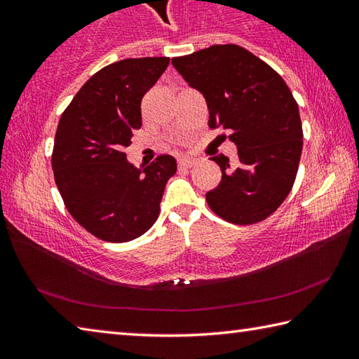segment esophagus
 <instances>
[{
	"mask_svg": "<svg viewBox=\"0 0 359 359\" xmlns=\"http://www.w3.org/2000/svg\"><path fill=\"white\" fill-rule=\"evenodd\" d=\"M193 165H194V160H191V158H187V156L179 158V168H191Z\"/></svg>",
	"mask_w": 359,
	"mask_h": 359,
	"instance_id": "esophagus-1",
	"label": "esophagus"
}]
</instances>
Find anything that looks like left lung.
<instances>
[{"label":"left lung","mask_w":359,"mask_h":359,"mask_svg":"<svg viewBox=\"0 0 359 359\" xmlns=\"http://www.w3.org/2000/svg\"><path fill=\"white\" fill-rule=\"evenodd\" d=\"M174 68L204 96L210 128L229 130L238 160L212 156L222 180L205 193L223 220L252 224L278 209L293 188L302 151L299 107L283 79L236 44L210 46L172 58Z\"/></svg>","instance_id":"left-lung-1"}]
</instances>
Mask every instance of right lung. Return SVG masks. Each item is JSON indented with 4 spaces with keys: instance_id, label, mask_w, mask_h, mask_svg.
<instances>
[{
    "instance_id": "add662e5",
    "label": "right lung",
    "mask_w": 359,
    "mask_h": 359,
    "mask_svg": "<svg viewBox=\"0 0 359 359\" xmlns=\"http://www.w3.org/2000/svg\"><path fill=\"white\" fill-rule=\"evenodd\" d=\"M168 65V57H147L104 66L60 118L52 154L55 184L72 218L98 239L128 242L150 229L177 171L171 155L137 169L125 154L142 125V96Z\"/></svg>"
}]
</instances>
